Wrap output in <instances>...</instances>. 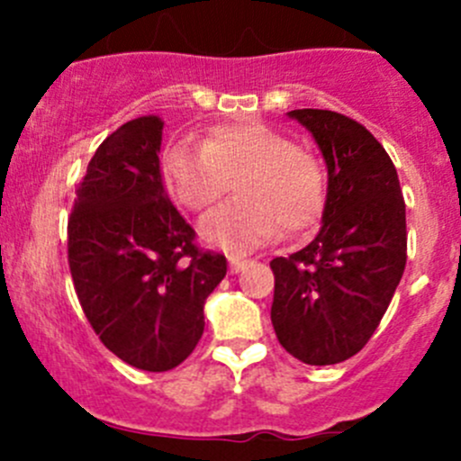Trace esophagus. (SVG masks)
<instances>
[{"mask_svg": "<svg viewBox=\"0 0 461 461\" xmlns=\"http://www.w3.org/2000/svg\"><path fill=\"white\" fill-rule=\"evenodd\" d=\"M248 265H249V260H245V258H230V272L239 274V272H243Z\"/></svg>", "mask_w": 461, "mask_h": 461, "instance_id": "1", "label": "esophagus"}]
</instances>
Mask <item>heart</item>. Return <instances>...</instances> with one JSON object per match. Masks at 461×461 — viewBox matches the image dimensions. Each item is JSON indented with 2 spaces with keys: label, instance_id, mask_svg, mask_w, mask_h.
I'll return each instance as SVG.
<instances>
[{
  "label": "heart",
  "instance_id": "obj_1",
  "mask_svg": "<svg viewBox=\"0 0 461 461\" xmlns=\"http://www.w3.org/2000/svg\"><path fill=\"white\" fill-rule=\"evenodd\" d=\"M169 189L192 212L216 203L236 179V201L204 213L207 245L240 254L278 230H312L325 207V171L314 153L258 122L213 129L203 144L174 142L162 158Z\"/></svg>",
  "mask_w": 461,
  "mask_h": 461
}]
</instances>
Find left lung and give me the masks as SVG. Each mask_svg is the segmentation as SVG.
Wrapping results in <instances>:
<instances>
[{
    "label": "left lung",
    "instance_id": "1",
    "mask_svg": "<svg viewBox=\"0 0 461 461\" xmlns=\"http://www.w3.org/2000/svg\"><path fill=\"white\" fill-rule=\"evenodd\" d=\"M328 167L321 230L269 263L278 343L310 366L350 359L373 337L406 267V203L397 169L364 124L325 109H294Z\"/></svg>",
    "mask_w": 461,
    "mask_h": 461
}]
</instances>
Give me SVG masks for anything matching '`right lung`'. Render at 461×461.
<instances>
[{
	"label": "right lung",
	"mask_w": 461,
	"mask_h": 461,
	"mask_svg": "<svg viewBox=\"0 0 461 461\" xmlns=\"http://www.w3.org/2000/svg\"><path fill=\"white\" fill-rule=\"evenodd\" d=\"M162 127L142 115L115 129L88 162L68 218V267L88 323L115 357L149 373L192 355L204 301L227 274L225 257L196 248L167 196Z\"/></svg>",
	"instance_id": "1"
}]
</instances>
